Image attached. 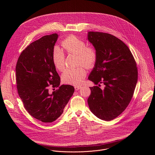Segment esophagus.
Wrapping results in <instances>:
<instances>
[{
    "label": "esophagus",
    "instance_id": "obj_1",
    "mask_svg": "<svg viewBox=\"0 0 155 155\" xmlns=\"http://www.w3.org/2000/svg\"><path fill=\"white\" fill-rule=\"evenodd\" d=\"M81 88V87H78V86L74 87V89H75V90H76V91H78L79 89H80Z\"/></svg>",
    "mask_w": 155,
    "mask_h": 155
}]
</instances>
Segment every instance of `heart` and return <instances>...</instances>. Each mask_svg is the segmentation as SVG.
Segmentation results:
<instances>
[{
    "mask_svg": "<svg viewBox=\"0 0 155 155\" xmlns=\"http://www.w3.org/2000/svg\"><path fill=\"white\" fill-rule=\"evenodd\" d=\"M61 45L68 54L78 55V64H84L88 68L95 66L97 60V52L92 46H87L85 41L74 35L64 39ZM52 60L55 67L62 71L65 68V55L58 47L55 46L52 51ZM87 74V71L83 66L74 68H68L61 75L62 81L69 85L78 86L81 85Z\"/></svg>",
    "mask_w": 155,
    "mask_h": 155,
    "instance_id": "1",
    "label": "heart"
}]
</instances>
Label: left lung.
Masks as SVG:
<instances>
[{"instance_id":"obj_1","label":"left lung","mask_w":155,"mask_h":155,"mask_svg":"<svg viewBox=\"0 0 155 155\" xmlns=\"http://www.w3.org/2000/svg\"><path fill=\"white\" fill-rule=\"evenodd\" d=\"M88 40L97 52V60L88 79L89 107L98 118L110 121L120 114L133 97L138 80L135 61L128 47L109 33L89 31ZM103 83L104 88H99Z\"/></svg>"}]
</instances>
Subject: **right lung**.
Wrapping results in <instances>:
<instances>
[{"label":"right lung","instance_id":"obj_1","mask_svg":"<svg viewBox=\"0 0 155 155\" xmlns=\"http://www.w3.org/2000/svg\"><path fill=\"white\" fill-rule=\"evenodd\" d=\"M58 35H46L29 45L20 54L16 65L18 95L28 113L45 123H51L63 113L74 88L60 85L52 55ZM59 89L48 93L51 87ZM55 90V89H53Z\"/></svg>","mask_w":155,"mask_h":155}]
</instances>
